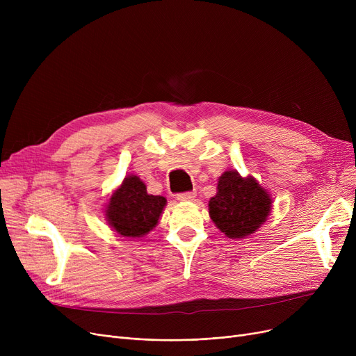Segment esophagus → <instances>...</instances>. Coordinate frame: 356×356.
Returning <instances> with one entry per match:
<instances>
[{"label":"esophagus","instance_id":"34e87169","mask_svg":"<svg viewBox=\"0 0 356 356\" xmlns=\"http://www.w3.org/2000/svg\"><path fill=\"white\" fill-rule=\"evenodd\" d=\"M195 197H196V192H184L177 195V200L180 202H189V200H193Z\"/></svg>","mask_w":356,"mask_h":356}]
</instances>
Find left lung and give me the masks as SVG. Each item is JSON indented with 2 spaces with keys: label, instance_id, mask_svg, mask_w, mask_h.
<instances>
[{
  "label": "left lung",
  "instance_id": "1",
  "mask_svg": "<svg viewBox=\"0 0 356 356\" xmlns=\"http://www.w3.org/2000/svg\"><path fill=\"white\" fill-rule=\"evenodd\" d=\"M271 197L252 177H242L229 170L218 180V192L209 200V215L228 238H245L254 234L271 212Z\"/></svg>",
  "mask_w": 356,
  "mask_h": 356
}]
</instances>
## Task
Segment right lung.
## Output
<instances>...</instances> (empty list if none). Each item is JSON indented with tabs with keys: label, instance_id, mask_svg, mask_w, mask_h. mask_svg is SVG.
I'll use <instances>...</instances> for the list:
<instances>
[{
	"label": "right lung",
	"instance_id": "add662e5",
	"mask_svg": "<svg viewBox=\"0 0 356 356\" xmlns=\"http://www.w3.org/2000/svg\"><path fill=\"white\" fill-rule=\"evenodd\" d=\"M165 197L148 195L138 176H127L112 193L106 207V220L125 238H141L152 231L165 207Z\"/></svg>",
	"mask_w": 356,
	"mask_h": 356
}]
</instances>
